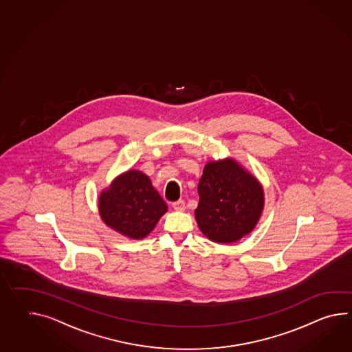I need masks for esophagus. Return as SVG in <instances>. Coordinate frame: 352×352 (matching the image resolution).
I'll return each instance as SVG.
<instances>
[{"mask_svg":"<svg viewBox=\"0 0 352 352\" xmlns=\"http://www.w3.org/2000/svg\"><path fill=\"white\" fill-rule=\"evenodd\" d=\"M173 208L175 210V211H179L183 212L184 210H186V204H184V201H177V202H174V204H172Z\"/></svg>","mask_w":352,"mask_h":352,"instance_id":"34e87169","label":"esophagus"}]
</instances>
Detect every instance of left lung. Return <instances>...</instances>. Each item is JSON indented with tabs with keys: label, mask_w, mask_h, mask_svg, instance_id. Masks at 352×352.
<instances>
[{
	"label": "left lung",
	"mask_w": 352,
	"mask_h": 352,
	"mask_svg": "<svg viewBox=\"0 0 352 352\" xmlns=\"http://www.w3.org/2000/svg\"><path fill=\"white\" fill-rule=\"evenodd\" d=\"M195 219L202 234L216 243L241 240L258 225L264 210V188L232 157L204 165L198 184Z\"/></svg>",
	"instance_id": "8db88e82"
}]
</instances>
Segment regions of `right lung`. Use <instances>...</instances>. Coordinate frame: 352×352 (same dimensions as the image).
I'll return each mask as SVG.
<instances>
[{"instance_id": "add662e5", "label": "right lung", "mask_w": 352, "mask_h": 352, "mask_svg": "<svg viewBox=\"0 0 352 352\" xmlns=\"http://www.w3.org/2000/svg\"><path fill=\"white\" fill-rule=\"evenodd\" d=\"M166 211L168 206L150 178L138 169L118 175L98 197L102 221L133 240L146 237Z\"/></svg>"}]
</instances>
